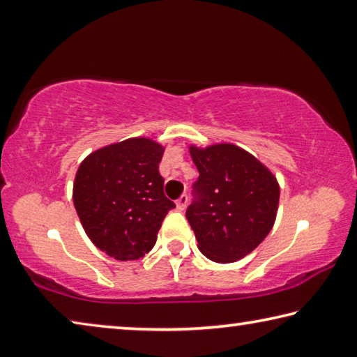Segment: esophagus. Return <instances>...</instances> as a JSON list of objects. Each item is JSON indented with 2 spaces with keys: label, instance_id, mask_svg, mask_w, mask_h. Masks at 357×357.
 Here are the masks:
<instances>
[{
  "label": "esophagus",
  "instance_id": "obj_1",
  "mask_svg": "<svg viewBox=\"0 0 357 357\" xmlns=\"http://www.w3.org/2000/svg\"><path fill=\"white\" fill-rule=\"evenodd\" d=\"M187 202H189V197L187 195H181L178 200H176V208L179 209V211H184L185 209V206H187Z\"/></svg>",
  "mask_w": 357,
  "mask_h": 357
}]
</instances>
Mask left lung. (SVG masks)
<instances>
[{"mask_svg": "<svg viewBox=\"0 0 357 357\" xmlns=\"http://www.w3.org/2000/svg\"><path fill=\"white\" fill-rule=\"evenodd\" d=\"M200 176L185 217L198 249L215 263H233L263 243L274 225L280 189L274 174L247 151L222 143L190 146Z\"/></svg>", "mask_w": 357, "mask_h": 357, "instance_id": "1", "label": "left lung"}]
</instances>
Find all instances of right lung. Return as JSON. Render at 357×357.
I'll list each match as a JSON object with an SVG mask.
<instances>
[{"instance_id":"right-lung-1","label":"right lung","mask_w":357,"mask_h":357,"mask_svg":"<svg viewBox=\"0 0 357 357\" xmlns=\"http://www.w3.org/2000/svg\"><path fill=\"white\" fill-rule=\"evenodd\" d=\"M162 155L159 143L129 138L94 151L78 167L74 206L88 238L108 257L130 261L154 247L174 208L159 173Z\"/></svg>"}]
</instances>
